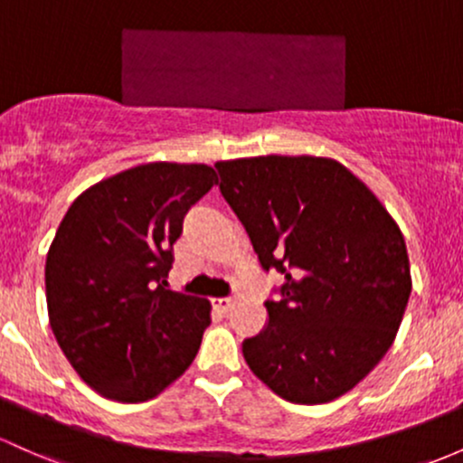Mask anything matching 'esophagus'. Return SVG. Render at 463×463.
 I'll return each mask as SVG.
<instances>
[{
    "label": "esophagus",
    "mask_w": 463,
    "mask_h": 463,
    "mask_svg": "<svg viewBox=\"0 0 463 463\" xmlns=\"http://www.w3.org/2000/svg\"><path fill=\"white\" fill-rule=\"evenodd\" d=\"M232 306H235V301H232V298H213V307L220 309V312H228Z\"/></svg>",
    "instance_id": "esophagus-1"
}]
</instances>
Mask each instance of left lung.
<instances>
[{
    "mask_svg": "<svg viewBox=\"0 0 463 463\" xmlns=\"http://www.w3.org/2000/svg\"><path fill=\"white\" fill-rule=\"evenodd\" d=\"M215 166L261 266L286 277L243 358L279 398L332 402L367 378L402 323L413 286L402 231L334 157L272 154Z\"/></svg>",
    "mask_w": 463,
    "mask_h": 463,
    "instance_id": "obj_1",
    "label": "left lung"
}]
</instances>
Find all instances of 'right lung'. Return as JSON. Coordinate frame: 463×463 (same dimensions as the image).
Here are the masks:
<instances>
[{
	"label": "right lung",
	"instance_id": "1",
	"mask_svg": "<svg viewBox=\"0 0 463 463\" xmlns=\"http://www.w3.org/2000/svg\"><path fill=\"white\" fill-rule=\"evenodd\" d=\"M217 174L149 162L96 182L45 259L48 318L74 372L103 398L146 402L191 367L211 301L166 289L186 211Z\"/></svg>",
	"mask_w": 463,
	"mask_h": 463
}]
</instances>
